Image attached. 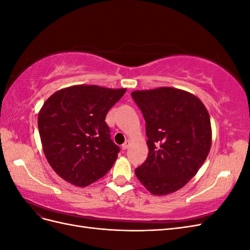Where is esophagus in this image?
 Masks as SVG:
<instances>
[{"mask_svg": "<svg viewBox=\"0 0 250 250\" xmlns=\"http://www.w3.org/2000/svg\"><path fill=\"white\" fill-rule=\"evenodd\" d=\"M129 144H130L129 141H125V143L122 145V149H123V150H126V149L128 148V146H129Z\"/></svg>", "mask_w": 250, "mask_h": 250, "instance_id": "1", "label": "esophagus"}]
</instances>
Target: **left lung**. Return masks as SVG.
<instances>
[{
    "instance_id": "8db88e82",
    "label": "left lung",
    "mask_w": 250,
    "mask_h": 250,
    "mask_svg": "<svg viewBox=\"0 0 250 250\" xmlns=\"http://www.w3.org/2000/svg\"><path fill=\"white\" fill-rule=\"evenodd\" d=\"M131 97L145 119L149 148L135 175L151 194L175 192L195 176L208 155V112L197 97L178 88L135 90Z\"/></svg>"
}]
</instances>
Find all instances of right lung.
<instances>
[{"label":"right lung","mask_w":250,"mask_h":250,"mask_svg":"<svg viewBox=\"0 0 250 250\" xmlns=\"http://www.w3.org/2000/svg\"><path fill=\"white\" fill-rule=\"evenodd\" d=\"M125 88L74 85L53 94L39 113L43 153L58 175L86 187L106 174L120 148L105 122L108 110Z\"/></svg>","instance_id":"1"}]
</instances>
